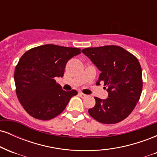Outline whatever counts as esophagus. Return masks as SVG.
<instances>
[{
	"label": "esophagus",
	"instance_id": "obj_1",
	"mask_svg": "<svg viewBox=\"0 0 157 157\" xmlns=\"http://www.w3.org/2000/svg\"><path fill=\"white\" fill-rule=\"evenodd\" d=\"M79 96H80L81 98H86V97H87V95L85 94H82V93H79Z\"/></svg>",
	"mask_w": 157,
	"mask_h": 157
}]
</instances>
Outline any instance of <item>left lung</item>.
<instances>
[{"instance_id":"left-lung-1","label":"left lung","mask_w":157,"mask_h":157,"mask_svg":"<svg viewBox=\"0 0 157 157\" xmlns=\"http://www.w3.org/2000/svg\"><path fill=\"white\" fill-rule=\"evenodd\" d=\"M82 52L101 72L97 85L103 81L109 92L105 100L94 97L96 104L89 109L90 116L104 124L125 120L141 96L142 68L137 58L123 48L113 45L86 48Z\"/></svg>"}]
</instances>
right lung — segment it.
Returning <instances> with one entry per match:
<instances>
[{
    "mask_svg": "<svg viewBox=\"0 0 157 157\" xmlns=\"http://www.w3.org/2000/svg\"><path fill=\"white\" fill-rule=\"evenodd\" d=\"M80 53L78 48L46 44L23 54L15 67L14 79L17 98L29 114L48 120L64 111L77 91H64L55 78L63 77L68 61Z\"/></svg>",
    "mask_w": 157,
    "mask_h": 157,
    "instance_id": "1",
    "label": "right lung"
}]
</instances>
